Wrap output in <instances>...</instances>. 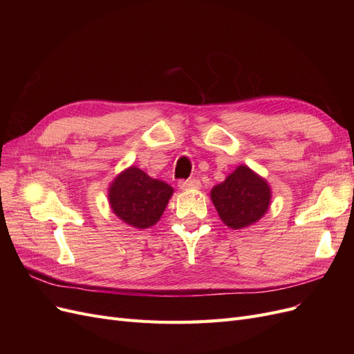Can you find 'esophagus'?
I'll use <instances>...</instances> for the list:
<instances>
[{"instance_id":"esophagus-1","label":"esophagus","mask_w":354,"mask_h":354,"mask_svg":"<svg viewBox=\"0 0 354 354\" xmlns=\"http://www.w3.org/2000/svg\"><path fill=\"white\" fill-rule=\"evenodd\" d=\"M178 187L187 190V189H199L201 187V181L198 178H189V180H180L178 181Z\"/></svg>"}]
</instances>
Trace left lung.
I'll use <instances>...</instances> for the list:
<instances>
[{"mask_svg": "<svg viewBox=\"0 0 354 354\" xmlns=\"http://www.w3.org/2000/svg\"><path fill=\"white\" fill-rule=\"evenodd\" d=\"M218 216L232 229H242L259 221L270 205V187L266 180L241 165L211 190Z\"/></svg>", "mask_w": 354, "mask_h": 354, "instance_id": "1", "label": "left lung"}]
</instances>
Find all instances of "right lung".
Instances as JSON below:
<instances>
[{"instance_id": "add662e5", "label": "right lung", "mask_w": 354, "mask_h": 354, "mask_svg": "<svg viewBox=\"0 0 354 354\" xmlns=\"http://www.w3.org/2000/svg\"><path fill=\"white\" fill-rule=\"evenodd\" d=\"M173 192L165 181L151 178L140 168L130 167L109 187V202L122 221L137 229H147L162 216Z\"/></svg>"}]
</instances>
